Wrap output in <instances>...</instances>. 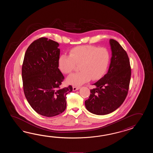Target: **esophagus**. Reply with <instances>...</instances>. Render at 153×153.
Returning <instances> with one entry per match:
<instances>
[{
  "label": "esophagus",
  "instance_id": "obj_1",
  "mask_svg": "<svg viewBox=\"0 0 153 153\" xmlns=\"http://www.w3.org/2000/svg\"><path fill=\"white\" fill-rule=\"evenodd\" d=\"M80 88V87H78V86H73V91H76V90H78Z\"/></svg>",
  "mask_w": 153,
  "mask_h": 153
}]
</instances>
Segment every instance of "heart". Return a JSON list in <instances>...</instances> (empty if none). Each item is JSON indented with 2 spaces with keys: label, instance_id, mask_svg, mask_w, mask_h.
<instances>
[{
  "label": "heart",
  "instance_id": "b5f03b06",
  "mask_svg": "<svg viewBox=\"0 0 153 153\" xmlns=\"http://www.w3.org/2000/svg\"><path fill=\"white\" fill-rule=\"evenodd\" d=\"M111 60V53L105 48L82 45L72 48L69 55L63 54L59 59V67L65 74L72 73L76 65H80L81 71L69 75L67 82L80 86L89 81L102 78L107 71Z\"/></svg>",
  "mask_w": 153,
  "mask_h": 153
}]
</instances>
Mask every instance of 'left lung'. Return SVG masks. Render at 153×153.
Returning <instances> with one entry per match:
<instances>
[{"mask_svg": "<svg viewBox=\"0 0 153 153\" xmlns=\"http://www.w3.org/2000/svg\"><path fill=\"white\" fill-rule=\"evenodd\" d=\"M112 57L108 73L94 85L88 99L87 110L96 115L109 114L123 103L130 85L131 69L127 52L117 41L110 39Z\"/></svg>", "mask_w": 153, "mask_h": 153, "instance_id": "1", "label": "left lung"}]
</instances>
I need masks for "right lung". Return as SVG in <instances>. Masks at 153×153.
I'll list each match as a JSON object with an SVG mask.
<instances>
[{"label": "right lung", "instance_id": "add662e5", "mask_svg": "<svg viewBox=\"0 0 153 153\" xmlns=\"http://www.w3.org/2000/svg\"><path fill=\"white\" fill-rule=\"evenodd\" d=\"M59 44L40 38L28 46L22 67L24 94L31 107L38 114L52 117L61 114L67 106V94L71 85L61 88L65 77L59 69Z\"/></svg>", "mask_w": 153, "mask_h": 153}]
</instances>
